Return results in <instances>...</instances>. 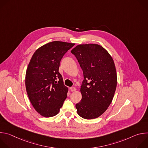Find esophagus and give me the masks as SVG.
Listing matches in <instances>:
<instances>
[{"mask_svg":"<svg viewBox=\"0 0 148 148\" xmlns=\"http://www.w3.org/2000/svg\"><path fill=\"white\" fill-rule=\"evenodd\" d=\"M70 90H71V91L74 92V91H76V88H75V87H71V88H70Z\"/></svg>","mask_w":148,"mask_h":148,"instance_id":"esophagus-1","label":"esophagus"}]
</instances>
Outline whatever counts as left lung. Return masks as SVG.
I'll use <instances>...</instances> for the list:
<instances>
[{
  "mask_svg": "<svg viewBox=\"0 0 148 148\" xmlns=\"http://www.w3.org/2000/svg\"><path fill=\"white\" fill-rule=\"evenodd\" d=\"M71 52L76 57L84 78L82 98L75 105L78 114L86 119L101 116L111 104L117 85L114 60L103 47L96 44L79 45Z\"/></svg>",
  "mask_w": 148,
  "mask_h": 148,
  "instance_id": "left-lung-1",
  "label": "left lung"
}]
</instances>
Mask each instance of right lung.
Masks as SVG:
<instances>
[{
	"mask_svg": "<svg viewBox=\"0 0 148 148\" xmlns=\"http://www.w3.org/2000/svg\"><path fill=\"white\" fill-rule=\"evenodd\" d=\"M74 45L50 42L39 47L29 62L25 78L26 91L33 107L41 116L56 115L67 98L69 89L58 69L63 56Z\"/></svg>",
	"mask_w": 148,
	"mask_h": 148,
	"instance_id": "right-lung-1",
	"label": "right lung"
}]
</instances>
